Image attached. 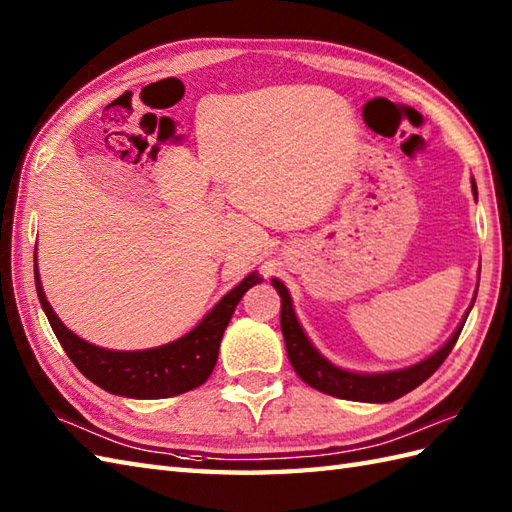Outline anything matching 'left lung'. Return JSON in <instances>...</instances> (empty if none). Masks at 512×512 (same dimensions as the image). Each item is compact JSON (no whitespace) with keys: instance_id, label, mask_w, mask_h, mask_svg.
Here are the masks:
<instances>
[{"instance_id":"left-lung-1","label":"left lung","mask_w":512,"mask_h":512,"mask_svg":"<svg viewBox=\"0 0 512 512\" xmlns=\"http://www.w3.org/2000/svg\"><path fill=\"white\" fill-rule=\"evenodd\" d=\"M471 189L473 196H478V185H475L471 176ZM272 285L281 296V331L285 340V351H288L290 364L307 386H312L325 395L338 397V399H349V401H364V403H388L395 401L403 395H408L410 390L421 386L427 377H432L438 366L445 362L447 355L454 349V344L460 336L462 327H465V320L471 312L473 301L469 310L462 316L460 325L456 327L454 334L443 344L441 349L427 355L425 360L410 364L406 368H397V371H379V373H355L347 371V368H340L334 362H329L323 353H320L312 340L307 338L305 329L301 327L299 318H296L292 296L288 288L279 281L272 279Z\"/></svg>"}]
</instances>
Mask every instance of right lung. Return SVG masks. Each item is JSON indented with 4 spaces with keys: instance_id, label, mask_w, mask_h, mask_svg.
<instances>
[{
    "instance_id": "right-lung-1",
    "label": "right lung",
    "mask_w": 512,
    "mask_h": 512,
    "mask_svg": "<svg viewBox=\"0 0 512 512\" xmlns=\"http://www.w3.org/2000/svg\"><path fill=\"white\" fill-rule=\"evenodd\" d=\"M259 281L261 277L257 270L246 275L211 307V312L205 314L192 331H187L181 338L152 349L115 351L95 347L63 325L43 292L37 253H34V283H37L39 301L69 360L95 386L128 399L176 397L205 384L218 362L224 329H227L237 303Z\"/></svg>"
}]
</instances>
